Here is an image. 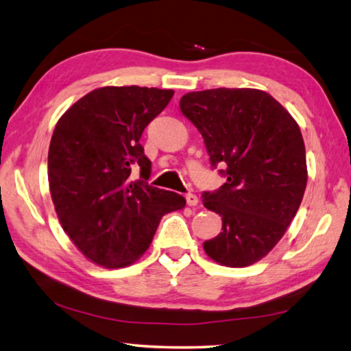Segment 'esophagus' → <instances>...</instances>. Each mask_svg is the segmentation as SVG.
Returning a JSON list of instances; mask_svg holds the SVG:
<instances>
[{
	"instance_id": "esophagus-1",
	"label": "esophagus",
	"mask_w": 351,
	"mask_h": 351,
	"mask_svg": "<svg viewBox=\"0 0 351 351\" xmlns=\"http://www.w3.org/2000/svg\"><path fill=\"white\" fill-rule=\"evenodd\" d=\"M186 201H187V204L190 206V207H195V206H198V197L195 193H187L186 195Z\"/></svg>"
}]
</instances>
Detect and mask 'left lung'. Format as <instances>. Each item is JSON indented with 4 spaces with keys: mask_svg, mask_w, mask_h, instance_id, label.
I'll list each match as a JSON object with an SVG mask.
<instances>
[{
    "mask_svg": "<svg viewBox=\"0 0 351 351\" xmlns=\"http://www.w3.org/2000/svg\"><path fill=\"white\" fill-rule=\"evenodd\" d=\"M180 108L204 139L212 167L228 178L203 204L221 217L215 239L204 241L209 257L245 268L268 255L295 217L308 171L305 144L294 117L254 88L187 93Z\"/></svg>",
    "mask_w": 351,
    "mask_h": 351,
    "instance_id": "left-lung-1",
    "label": "left lung"
}]
</instances>
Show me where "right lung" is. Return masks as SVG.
<instances>
[{"label": "right lung", "instance_id": "1", "mask_svg": "<svg viewBox=\"0 0 351 351\" xmlns=\"http://www.w3.org/2000/svg\"><path fill=\"white\" fill-rule=\"evenodd\" d=\"M173 90L104 86L58 119L47 154L52 203L77 249L104 268H125L150 246L165 213L186 199L148 186L152 162L141 136ZM141 169L133 180L131 170Z\"/></svg>", "mask_w": 351, "mask_h": 351}]
</instances>
